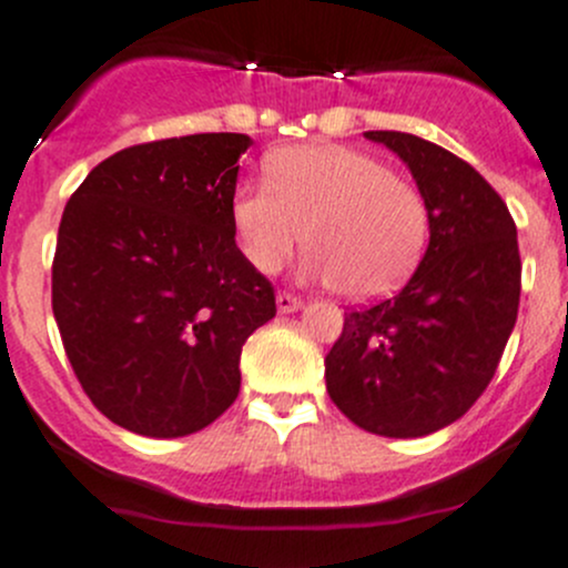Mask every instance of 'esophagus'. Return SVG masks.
Listing matches in <instances>:
<instances>
[{"label": "esophagus", "instance_id": "34e87169", "mask_svg": "<svg viewBox=\"0 0 568 568\" xmlns=\"http://www.w3.org/2000/svg\"><path fill=\"white\" fill-rule=\"evenodd\" d=\"M300 307H302V300H296L294 294H285V291L283 294H277V313H283L285 316V313H296Z\"/></svg>", "mask_w": 568, "mask_h": 568}]
</instances>
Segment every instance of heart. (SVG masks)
Wrapping results in <instances>:
<instances>
[{
  "label": "heart",
  "mask_w": 568,
  "mask_h": 568,
  "mask_svg": "<svg viewBox=\"0 0 568 568\" xmlns=\"http://www.w3.org/2000/svg\"><path fill=\"white\" fill-rule=\"evenodd\" d=\"M231 225L255 272L274 274L302 247L305 274L354 302L395 294L428 244L415 183L346 145H294L266 159V186L242 183Z\"/></svg>",
  "instance_id": "b5f03b06"
}]
</instances>
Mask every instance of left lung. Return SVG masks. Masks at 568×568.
<instances>
[{
  "instance_id": "obj_1",
  "label": "left lung",
  "mask_w": 568,
  "mask_h": 568,
  "mask_svg": "<svg viewBox=\"0 0 568 568\" xmlns=\"http://www.w3.org/2000/svg\"><path fill=\"white\" fill-rule=\"evenodd\" d=\"M409 168L428 205V247L409 283L346 313L326 354V393L379 437H426L459 420L495 376L519 311L523 263L506 203L467 162L404 131H365Z\"/></svg>"
}]
</instances>
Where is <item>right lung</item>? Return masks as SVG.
I'll use <instances>...</instances> for the list:
<instances>
[{
    "instance_id": "1",
    "label": "right lung",
    "mask_w": 568,
    "mask_h": 568,
    "mask_svg": "<svg viewBox=\"0 0 568 568\" xmlns=\"http://www.w3.org/2000/svg\"><path fill=\"white\" fill-rule=\"evenodd\" d=\"M247 134L125 148L62 211L51 307L84 393L142 437L200 432L236 400L244 341L274 291L236 247L231 197Z\"/></svg>"
}]
</instances>
